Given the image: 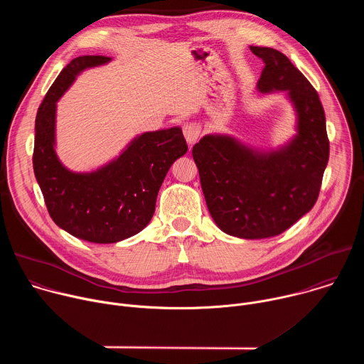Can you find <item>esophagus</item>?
Listing matches in <instances>:
<instances>
[{
    "label": "esophagus",
    "instance_id": "esophagus-1",
    "mask_svg": "<svg viewBox=\"0 0 364 364\" xmlns=\"http://www.w3.org/2000/svg\"><path fill=\"white\" fill-rule=\"evenodd\" d=\"M183 134L186 136V141L188 145H194L201 134V127L196 122H186L183 127Z\"/></svg>",
    "mask_w": 364,
    "mask_h": 364
}]
</instances>
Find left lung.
<instances>
[{"label":"left lung","mask_w":364,"mask_h":364,"mask_svg":"<svg viewBox=\"0 0 364 364\" xmlns=\"http://www.w3.org/2000/svg\"><path fill=\"white\" fill-rule=\"evenodd\" d=\"M265 68L257 89L287 90L298 134L282 149L253 151L226 135H205L193 146L203 194L216 225L243 239L278 236L316 204L330 141L317 90L281 51L250 46Z\"/></svg>","instance_id":"8db88e82"}]
</instances>
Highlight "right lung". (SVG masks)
I'll return each instance as SVG.
<instances>
[{"label":"right lung","instance_id":"1","mask_svg":"<svg viewBox=\"0 0 364 364\" xmlns=\"http://www.w3.org/2000/svg\"><path fill=\"white\" fill-rule=\"evenodd\" d=\"M107 56L73 59L46 93L36 117L33 168L53 222L86 242L115 243L141 232L152 219L159 190L171 164L187 152L180 128L146 132L97 171L72 173L55 152L56 102L76 75L109 62Z\"/></svg>","mask_w":364,"mask_h":364}]
</instances>
